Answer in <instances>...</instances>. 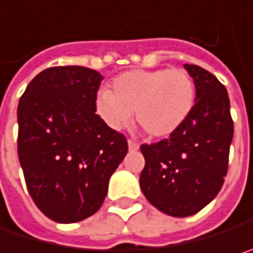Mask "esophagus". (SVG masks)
I'll use <instances>...</instances> for the list:
<instances>
[{"mask_svg": "<svg viewBox=\"0 0 253 253\" xmlns=\"http://www.w3.org/2000/svg\"><path fill=\"white\" fill-rule=\"evenodd\" d=\"M128 149L130 150H137L139 149V143L136 142V140H133V139H128Z\"/></svg>", "mask_w": 253, "mask_h": 253, "instance_id": "esophagus-1", "label": "esophagus"}]
</instances>
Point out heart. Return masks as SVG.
Returning <instances> with one entry per match:
<instances>
[{
    "instance_id": "heart-1",
    "label": "heart",
    "mask_w": 253,
    "mask_h": 253,
    "mask_svg": "<svg viewBox=\"0 0 253 253\" xmlns=\"http://www.w3.org/2000/svg\"><path fill=\"white\" fill-rule=\"evenodd\" d=\"M195 104L193 77L179 68L134 69L116 77L111 92L101 89L95 108L114 130L136 123L150 137H165L185 123Z\"/></svg>"
}]
</instances>
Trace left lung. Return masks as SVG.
Segmentation results:
<instances>
[{
    "instance_id": "left-lung-1",
    "label": "left lung",
    "mask_w": 253,
    "mask_h": 253,
    "mask_svg": "<svg viewBox=\"0 0 253 253\" xmlns=\"http://www.w3.org/2000/svg\"><path fill=\"white\" fill-rule=\"evenodd\" d=\"M184 68L195 84L193 113L169 137L140 146V188L152 206L173 217L193 216L218 194L233 139L224 85L201 66Z\"/></svg>"
}]
</instances>
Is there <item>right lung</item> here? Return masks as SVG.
I'll list each match as a JSON object with an SVG mask.
<instances>
[{"mask_svg": "<svg viewBox=\"0 0 253 253\" xmlns=\"http://www.w3.org/2000/svg\"><path fill=\"white\" fill-rule=\"evenodd\" d=\"M103 77L84 66L42 71L20 98L17 150L29 194L58 223L92 216L125 159V134L95 114Z\"/></svg>", "mask_w": 253, "mask_h": 253, "instance_id": "1", "label": "right lung"}]
</instances>
